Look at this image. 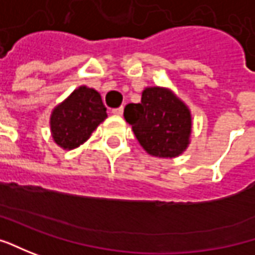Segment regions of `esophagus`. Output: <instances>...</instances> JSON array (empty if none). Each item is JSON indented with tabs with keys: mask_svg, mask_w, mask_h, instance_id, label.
<instances>
[{
	"mask_svg": "<svg viewBox=\"0 0 255 255\" xmlns=\"http://www.w3.org/2000/svg\"><path fill=\"white\" fill-rule=\"evenodd\" d=\"M123 111H124V109H123V107H119V109H114V110H113V114H116V116H123Z\"/></svg>",
	"mask_w": 255,
	"mask_h": 255,
	"instance_id": "esophagus-1",
	"label": "esophagus"
}]
</instances>
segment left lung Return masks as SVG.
Segmentation results:
<instances>
[{"label": "left lung", "mask_w": 255, "mask_h": 255, "mask_svg": "<svg viewBox=\"0 0 255 255\" xmlns=\"http://www.w3.org/2000/svg\"><path fill=\"white\" fill-rule=\"evenodd\" d=\"M124 119L141 146L149 155L175 158L189 145L192 132L190 111L171 90L146 87L141 103L127 104Z\"/></svg>", "instance_id": "obj_1"}]
</instances>
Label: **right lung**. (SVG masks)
Here are the masks:
<instances>
[{
  "instance_id": "right-lung-1",
  "label": "right lung",
  "mask_w": 255,
  "mask_h": 255,
  "mask_svg": "<svg viewBox=\"0 0 255 255\" xmlns=\"http://www.w3.org/2000/svg\"><path fill=\"white\" fill-rule=\"evenodd\" d=\"M101 96L82 86L60 103L50 116L52 136L63 149H73L87 141L97 126L107 117Z\"/></svg>"
}]
</instances>
